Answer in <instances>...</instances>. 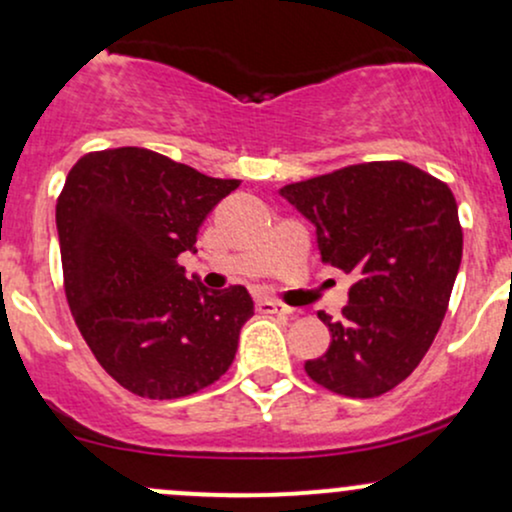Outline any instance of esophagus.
<instances>
[{"mask_svg": "<svg viewBox=\"0 0 512 512\" xmlns=\"http://www.w3.org/2000/svg\"><path fill=\"white\" fill-rule=\"evenodd\" d=\"M256 312H261V314H290L292 309L285 307V304L275 302V300H258L256 302Z\"/></svg>", "mask_w": 512, "mask_h": 512, "instance_id": "obj_1", "label": "esophagus"}]
</instances>
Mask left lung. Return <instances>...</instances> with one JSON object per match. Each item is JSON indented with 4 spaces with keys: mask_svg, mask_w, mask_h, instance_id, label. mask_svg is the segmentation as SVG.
I'll list each match as a JSON object with an SVG mask.
<instances>
[{
    "mask_svg": "<svg viewBox=\"0 0 512 512\" xmlns=\"http://www.w3.org/2000/svg\"><path fill=\"white\" fill-rule=\"evenodd\" d=\"M317 227L321 261L353 273L331 346L304 370L350 399L380 396L416 370L450 304L462 227L447 183L406 162L353 164L280 188Z\"/></svg>",
    "mask_w": 512,
    "mask_h": 512,
    "instance_id": "1",
    "label": "left lung"
}]
</instances>
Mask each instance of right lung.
Listing matches in <instances>:
<instances>
[{
    "label": "right lung",
    "instance_id": "right-lung-1",
    "mask_svg": "<svg viewBox=\"0 0 512 512\" xmlns=\"http://www.w3.org/2000/svg\"><path fill=\"white\" fill-rule=\"evenodd\" d=\"M239 183L142 147L89 152L67 174L55 208L67 304L128 392L181 399L232 365L254 300L188 280L179 254H195L203 220Z\"/></svg>",
    "mask_w": 512,
    "mask_h": 512
}]
</instances>
